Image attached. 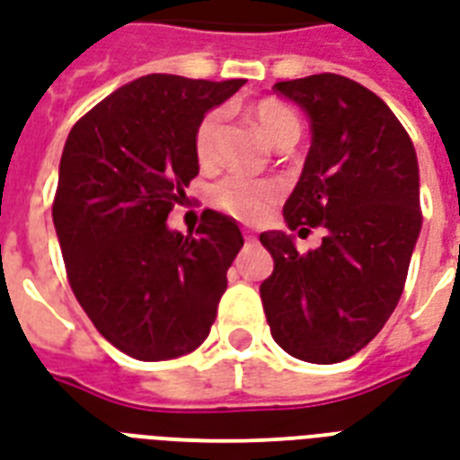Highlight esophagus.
Instances as JSON below:
<instances>
[{
  "instance_id": "obj_1",
  "label": "esophagus",
  "mask_w": 460,
  "mask_h": 460,
  "mask_svg": "<svg viewBox=\"0 0 460 460\" xmlns=\"http://www.w3.org/2000/svg\"><path fill=\"white\" fill-rule=\"evenodd\" d=\"M243 239H246V243H256V234L253 231H243Z\"/></svg>"
}]
</instances>
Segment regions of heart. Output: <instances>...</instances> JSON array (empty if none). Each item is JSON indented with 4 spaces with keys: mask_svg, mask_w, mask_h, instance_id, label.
I'll use <instances>...</instances> for the list:
<instances>
[{
    "mask_svg": "<svg viewBox=\"0 0 460 460\" xmlns=\"http://www.w3.org/2000/svg\"><path fill=\"white\" fill-rule=\"evenodd\" d=\"M251 119L258 126V131L273 146H280L285 141H297L299 131H302L297 114L290 107H285L282 102L275 100L258 102L256 107L251 109ZM219 126L221 111H209L197 126L195 155L202 165H209L214 161V146H217ZM278 197H280L278 182L251 178L243 172H231L212 187L214 207H219L224 214L246 221V224L263 219L265 214L270 212V207L278 202Z\"/></svg>",
    "mask_w": 460,
    "mask_h": 460,
    "instance_id": "obj_1",
    "label": "heart"
}]
</instances>
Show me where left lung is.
I'll return each mask as SVG.
<instances>
[{
    "mask_svg": "<svg viewBox=\"0 0 460 460\" xmlns=\"http://www.w3.org/2000/svg\"><path fill=\"white\" fill-rule=\"evenodd\" d=\"M305 109L312 146L282 217L299 236L322 226V246L299 253L285 231H263L275 261L261 285L270 334L307 363L351 358L400 302L420 239V165L390 107L334 73L273 84Z\"/></svg>",
    "mask_w": 460,
    "mask_h": 460,
    "instance_id": "obj_1",
    "label": "left lung"
}]
</instances>
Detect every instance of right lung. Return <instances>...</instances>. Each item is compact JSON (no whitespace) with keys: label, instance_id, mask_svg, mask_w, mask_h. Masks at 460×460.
Masks as SVG:
<instances>
[{"label":"right lung","instance_id":"obj_1","mask_svg":"<svg viewBox=\"0 0 460 460\" xmlns=\"http://www.w3.org/2000/svg\"><path fill=\"white\" fill-rule=\"evenodd\" d=\"M241 84L146 75L67 134L53 199L67 280L97 332L131 358L195 351L217 319L243 246L239 224L204 209L182 236L165 221L199 172L197 126Z\"/></svg>","mask_w":460,"mask_h":460}]
</instances>
